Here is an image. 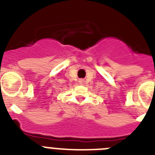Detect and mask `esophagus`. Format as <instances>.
Returning <instances> with one entry per match:
<instances>
[{
	"label": "esophagus",
	"instance_id": "esophagus-1",
	"mask_svg": "<svg viewBox=\"0 0 155 155\" xmlns=\"http://www.w3.org/2000/svg\"><path fill=\"white\" fill-rule=\"evenodd\" d=\"M79 84H81V85H83V83H85V80H84V79H79Z\"/></svg>",
	"mask_w": 155,
	"mask_h": 155
}]
</instances>
